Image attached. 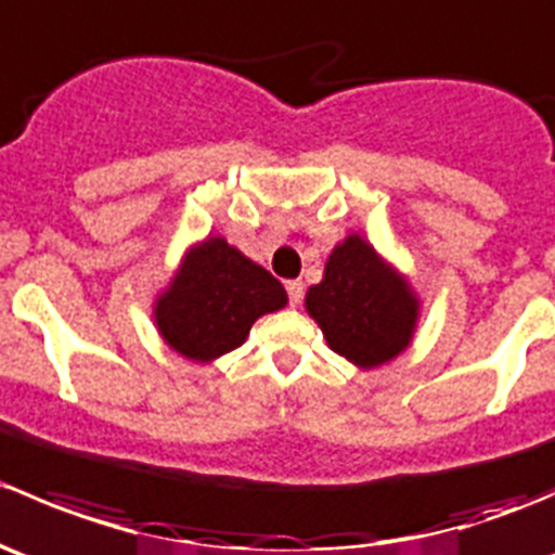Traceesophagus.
Returning a JSON list of instances; mask_svg holds the SVG:
<instances>
[{"label":"esophagus","mask_w":555,"mask_h":555,"mask_svg":"<svg viewBox=\"0 0 555 555\" xmlns=\"http://www.w3.org/2000/svg\"><path fill=\"white\" fill-rule=\"evenodd\" d=\"M287 287V295H289V306H298L300 300H304V282H298V279H293V282L284 284Z\"/></svg>","instance_id":"esophagus-1"}]
</instances>
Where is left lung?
<instances>
[{"label": "left lung", "instance_id": "8db88e82", "mask_svg": "<svg viewBox=\"0 0 555 555\" xmlns=\"http://www.w3.org/2000/svg\"><path fill=\"white\" fill-rule=\"evenodd\" d=\"M306 311L335 354L371 371L408 349L418 322V298L405 276L351 233L330 251L324 279L306 293Z\"/></svg>", "mask_w": 555, "mask_h": 555}]
</instances>
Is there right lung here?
<instances>
[{
	"mask_svg": "<svg viewBox=\"0 0 555 555\" xmlns=\"http://www.w3.org/2000/svg\"><path fill=\"white\" fill-rule=\"evenodd\" d=\"M287 306L282 282L222 236L184 255L177 276L155 300V324L177 354L211 362L238 349L262 313Z\"/></svg>",
	"mask_w": 555,
	"mask_h": 555,
	"instance_id": "1",
	"label": "right lung"
}]
</instances>
